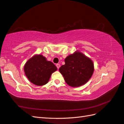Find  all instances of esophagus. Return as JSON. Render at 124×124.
Segmentation results:
<instances>
[{
  "mask_svg": "<svg viewBox=\"0 0 124 124\" xmlns=\"http://www.w3.org/2000/svg\"><path fill=\"white\" fill-rule=\"evenodd\" d=\"M56 67H57V69H59V68H60V64H56Z\"/></svg>",
  "mask_w": 124,
  "mask_h": 124,
  "instance_id": "esophagus-1",
  "label": "esophagus"
}]
</instances>
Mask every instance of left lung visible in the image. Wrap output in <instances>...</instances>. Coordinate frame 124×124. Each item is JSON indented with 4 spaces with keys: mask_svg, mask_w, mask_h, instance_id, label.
Listing matches in <instances>:
<instances>
[{
    "mask_svg": "<svg viewBox=\"0 0 124 124\" xmlns=\"http://www.w3.org/2000/svg\"><path fill=\"white\" fill-rule=\"evenodd\" d=\"M65 64L59 71L70 86L77 87L85 84L93 75L94 68L93 61L81 52L76 51L64 60Z\"/></svg>",
    "mask_w": 124,
    "mask_h": 124,
    "instance_id": "8db88e82",
    "label": "left lung"
}]
</instances>
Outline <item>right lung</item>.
<instances>
[{"mask_svg": "<svg viewBox=\"0 0 124 124\" xmlns=\"http://www.w3.org/2000/svg\"><path fill=\"white\" fill-rule=\"evenodd\" d=\"M57 68L41 54L35 55L26 62L24 67L25 75L30 82L37 86L45 85Z\"/></svg>", "mask_w": 124, "mask_h": 124, "instance_id": "right-lung-1", "label": "right lung"}]
</instances>
